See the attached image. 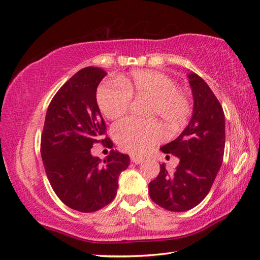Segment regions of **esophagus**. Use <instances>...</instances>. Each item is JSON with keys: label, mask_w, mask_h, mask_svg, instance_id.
I'll list each match as a JSON object with an SVG mask.
<instances>
[{"label": "esophagus", "mask_w": 260, "mask_h": 260, "mask_svg": "<svg viewBox=\"0 0 260 260\" xmlns=\"http://www.w3.org/2000/svg\"><path fill=\"white\" fill-rule=\"evenodd\" d=\"M142 161H143L142 158L137 157V155H131V162H134L136 165H140Z\"/></svg>", "instance_id": "esophagus-1"}]
</instances>
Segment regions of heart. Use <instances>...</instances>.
<instances>
[{"label":"heart","mask_w":260,"mask_h":260,"mask_svg":"<svg viewBox=\"0 0 260 260\" xmlns=\"http://www.w3.org/2000/svg\"><path fill=\"white\" fill-rule=\"evenodd\" d=\"M131 96L151 98L150 115H159L171 130H178L189 118L190 101L175 81L158 71L138 70L119 82H108L98 90L96 100L101 112L113 120L128 111ZM118 145L132 154H145L162 138V129L154 119L126 118L114 125Z\"/></svg>","instance_id":"1"}]
</instances>
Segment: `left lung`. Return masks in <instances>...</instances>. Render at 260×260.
I'll list each match as a JSON object with an SVG mask.
<instances>
[{
  "mask_svg": "<svg viewBox=\"0 0 260 260\" xmlns=\"http://www.w3.org/2000/svg\"><path fill=\"white\" fill-rule=\"evenodd\" d=\"M193 98L192 117L180 136L161 147L180 160L174 171L160 165L158 177L149 183V194L162 208L182 212L204 200L220 169L224 151V114L216 95L203 79L188 73Z\"/></svg>",
  "mask_w": 260,
  "mask_h": 260,
  "instance_id": "obj_1",
  "label": "left lung"
}]
</instances>
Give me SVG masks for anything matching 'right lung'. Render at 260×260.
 <instances>
[{"label":"right lung","mask_w":260,"mask_h":260,"mask_svg":"<svg viewBox=\"0 0 260 260\" xmlns=\"http://www.w3.org/2000/svg\"><path fill=\"white\" fill-rule=\"evenodd\" d=\"M107 73L88 67L61 86L45 115L41 155L54 192L71 209L93 212L110 204L117 194L118 179L130 158L111 150L106 159L91 154L102 139L106 123L96 102V88Z\"/></svg>","instance_id":"obj_1"}]
</instances>
